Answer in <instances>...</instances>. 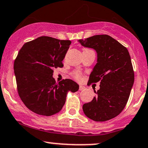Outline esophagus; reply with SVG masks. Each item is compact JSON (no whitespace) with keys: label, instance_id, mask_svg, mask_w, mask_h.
Listing matches in <instances>:
<instances>
[{"label":"esophagus","instance_id":"34e87169","mask_svg":"<svg viewBox=\"0 0 148 148\" xmlns=\"http://www.w3.org/2000/svg\"><path fill=\"white\" fill-rule=\"evenodd\" d=\"M85 90V87L83 86V85H80L79 86V90H81V91H83V90Z\"/></svg>","mask_w":148,"mask_h":148}]
</instances>
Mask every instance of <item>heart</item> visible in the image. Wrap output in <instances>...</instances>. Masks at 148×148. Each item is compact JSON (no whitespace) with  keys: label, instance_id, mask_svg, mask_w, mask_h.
<instances>
[{"label":"heart","instance_id":"b5f03b06","mask_svg":"<svg viewBox=\"0 0 148 148\" xmlns=\"http://www.w3.org/2000/svg\"><path fill=\"white\" fill-rule=\"evenodd\" d=\"M88 50H90V49H86V48H83V52H84V51H88ZM72 76L76 80H80L82 77V73L80 72V71H75V72H74L72 73Z\"/></svg>","mask_w":148,"mask_h":148}]
</instances>
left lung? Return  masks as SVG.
I'll use <instances>...</instances> for the list:
<instances>
[{
	"instance_id": "1",
	"label": "left lung",
	"mask_w": 148,
	"mask_h": 148,
	"mask_svg": "<svg viewBox=\"0 0 148 148\" xmlns=\"http://www.w3.org/2000/svg\"><path fill=\"white\" fill-rule=\"evenodd\" d=\"M80 43L95 49L97 63L89 83L100 81V89L91 102L83 106L84 114L94 121H106L124 109L134 81V73L127 48L110 36L95 35Z\"/></svg>"
}]
</instances>
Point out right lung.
I'll use <instances>...</instances> for the list:
<instances>
[{
    "instance_id": "1",
    "label": "right lung",
    "mask_w": 148,
    "mask_h": 148,
    "mask_svg": "<svg viewBox=\"0 0 148 148\" xmlns=\"http://www.w3.org/2000/svg\"><path fill=\"white\" fill-rule=\"evenodd\" d=\"M70 44L69 40L40 36L25 43L19 51L14 63L18 93L33 112L47 116L59 112L67 92L79 90L72 80L56 83L52 76L54 69L63 67Z\"/></svg>"
}]
</instances>
